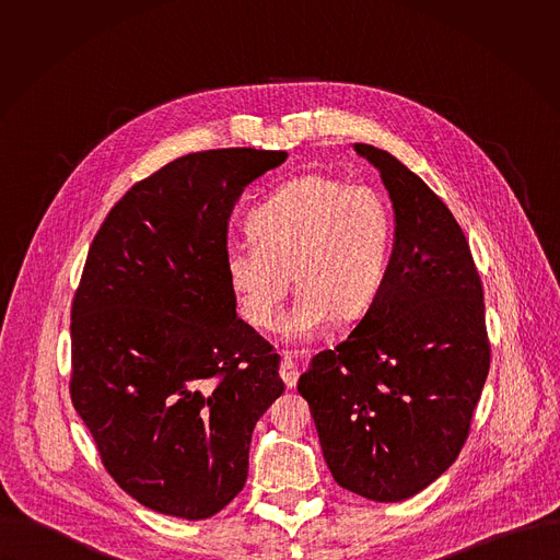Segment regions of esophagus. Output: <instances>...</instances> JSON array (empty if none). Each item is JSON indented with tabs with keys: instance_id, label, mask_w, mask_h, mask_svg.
Wrapping results in <instances>:
<instances>
[{
	"instance_id": "1",
	"label": "esophagus",
	"mask_w": 560,
	"mask_h": 560,
	"mask_svg": "<svg viewBox=\"0 0 560 560\" xmlns=\"http://www.w3.org/2000/svg\"><path fill=\"white\" fill-rule=\"evenodd\" d=\"M280 377L282 382L287 384V388H295L298 384V366L293 364V358L289 353L282 355V362H280Z\"/></svg>"
}]
</instances>
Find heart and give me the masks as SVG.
<instances>
[{"mask_svg":"<svg viewBox=\"0 0 560 560\" xmlns=\"http://www.w3.org/2000/svg\"><path fill=\"white\" fill-rule=\"evenodd\" d=\"M247 233L249 240L224 249L243 317L271 327L293 273L300 291L282 331L306 342L338 313L355 317L377 298L390 265L393 213L371 185L308 172L262 200L247 218Z\"/></svg>","mask_w":560,"mask_h":560,"instance_id":"obj_1","label":"heart"}]
</instances>
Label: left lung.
Wrapping results in <instances>:
<instances>
[{"label":"left lung","mask_w":560,"mask_h":560,"mask_svg":"<svg viewBox=\"0 0 560 560\" xmlns=\"http://www.w3.org/2000/svg\"><path fill=\"white\" fill-rule=\"evenodd\" d=\"M353 149L393 200L390 265L355 329L313 358L298 390L334 480L399 502L442 477L468 440L489 373L482 287L464 231L427 183L382 149Z\"/></svg>","instance_id":"left-lung-1"}]
</instances>
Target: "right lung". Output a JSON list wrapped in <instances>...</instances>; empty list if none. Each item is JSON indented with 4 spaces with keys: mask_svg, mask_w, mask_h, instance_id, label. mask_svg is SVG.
I'll return each mask as SVG.
<instances>
[{
    "mask_svg": "<svg viewBox=\"0 0 560 560\" xmlns=\"http://www.w3.org/2000/svg\"><path fill=\"white\" fill-rule=\"evenodd\" d=\"M284 151L218 149L136 183L90 245L71 311V399L105 470L183 520L245 485L252 431L284 384L237 317L224 249L243 189Z\"/></svg>",
    "mask_w": 560,
    "mask_h": 560,
    "instance_id": "1",
    "label": "right lung"
}]
</instances>
